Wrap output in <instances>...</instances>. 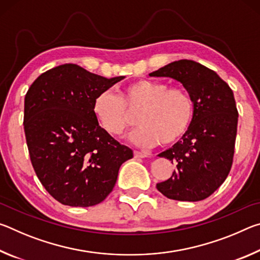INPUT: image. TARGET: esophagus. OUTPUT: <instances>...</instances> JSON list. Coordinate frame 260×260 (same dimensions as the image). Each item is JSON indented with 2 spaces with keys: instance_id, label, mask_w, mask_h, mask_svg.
Listing matches in <instances>:
<instances>
[{
  "instance_id": "esophagus-1",
  "label": "esophagus",
  "mask_w": 260,
  "mask_h": 260,
  "mask_svg": "<svg viewBox=\"0 0 260 260\" xmlns=\"http://www.w3.org/2000/svg\"><path fill=\"white\" fill-rule=\"evenodd\" d=\"M148 156H149V153H147V152H142V151H138V150L134 151L135 158H146Z\"/></svg>"
}]
</instances>
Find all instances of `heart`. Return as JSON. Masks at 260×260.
<instances>
[{"mask_svg":"<svg viewBox=\"0 0 260 260\" xmlns=\"http://www.w3.org/2000/svg\"><path fill=\"white\" fill-rule=\"evenodd\" d=\"M138 114L139 127L131 135L140 147L158 143L170 146L188 133L195 118V102L182 87H171L161 80L140 79L127 83L114 95L104 91L96 96L93 113L101 127L112 136H120Z\"/></svg>","mask_w":260,"mask_h":260,"instance_id":"b5f03b06","label":"heart"}]
</instances>
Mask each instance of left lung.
<instances>
[{
	"instance_id": "obj_1",
	"label": "left lung",
	"mask_w": 260,
	"mask_h": 260,
	"mask_svg": "<svg viewBox=\"0 0 260 260\" xmlns=\"http://www.w3.org/2000/svg\"><path fill=\"white\" fill-rule=\"evenodd\" d=\"M149 76L181 82L196 109L188 133L158 155L177 169L156 187L170 200H205L223 183L233 164L239 118L233 90L212 70L189 59L172 61Z\"/></svg>"
}]
</instances>
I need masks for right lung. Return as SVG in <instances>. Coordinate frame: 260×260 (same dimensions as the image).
<instances>
[{
  "label": "right lung",
  "mask_w": 260,
  "mask_h": 260,
  "mask_svg": "<svg viewBox=\"0 0 260 260\" xmlns=\"http://www.w3.org/2000/svg\"><path fill=\"white\" fill-rule=\"evenodd\" d=\"M124 78L108 79L64 64L42 73L26 93L24 131L30 161L59 203L87 208L103 202L122 162L133 157L93 113L96 96Z\"/></svg>",
  "instance_id": "obj_1"
}]
</instances>
